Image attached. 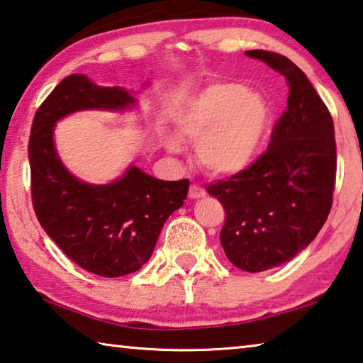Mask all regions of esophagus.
Here are the masks:
<instances>
[{"instance_id":"obj_1","label":"esophagus","mask_w":363,"mask_h":363,"mask_svg":"<svg viewBox=\"0 0 363 363\" xmlns=\"http://www.w3.org/2000/svg\"><path fill=\"white\" fill-rule=\"evenodd\" d=\"M188 196H189V198H191V199H199V198H204V196H206V189L202 188L201 185H198V183H193V185L189 186Z\"/></svg>"}]
</instances>
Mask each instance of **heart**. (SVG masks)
<instances>
[{"instance_id": "1", "label": "heart", "mask_w": 363, "mask_h": 363, "mask_svg": "<svg viewBox=\"0 0 363 363\" xmlns=\"http://www.w3.org/2000/svg\"><path fill=\"white\" fill-rule=\"evenodd\" d=\"M269 121V106L258 94L223 82L189 97L175 114V130L182 140L198 143L196 155L206 170L233 175L258 157ZM165 143L169 150L180 151L175 138L169 137Z\"/></svg>"}]
</instances>
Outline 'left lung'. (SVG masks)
Here are the masks:
<instances>
[{"label":"left lung","mask_w":363,"mask_h":363,"mask_svg":"<svg viewBox=\"0 0 363 363\" xmlns=\"http://www.w3.org/2000/svg\"><path fill=\"white\" fill-rule=\"evenodd\" d=\"M289 82L287 110L262 156L207 186L225 208L220 242L239 269L259 272L290 262L313 242L333 204L335 127L328 108L300 68L269 50H247Z\"/></svg>","instance_id":"obj_1"}]
</instances>
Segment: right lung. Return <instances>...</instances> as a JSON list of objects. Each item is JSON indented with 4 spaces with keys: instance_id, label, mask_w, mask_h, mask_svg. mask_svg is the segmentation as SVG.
<instances>
[{
    "instance_id": "right-lung-1",
    "label": "right lung",
    "mask_w": 363,
    "mask_h": 363,
    "mask_svg": "<svg viewBox=\"0 0 363 363\" xmlns=\"http://www.w3.org/2000/svg\"><path fill=\"white\" fill-rule=\"evenodd\" d=\"M133 101L124 89L69 74L38 108L28 140L38 221L72 262L101 277L130 274L148 262L165 220L186 199L189 180H157L132 165L110 185H89L63 167L52 130L73 111L123 110Z\"/></svg>"
}]
</instances>
